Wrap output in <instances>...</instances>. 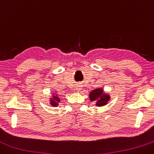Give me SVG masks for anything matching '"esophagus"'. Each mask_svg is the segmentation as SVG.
<instances>
[{
	"label": "esophagus",
	"mask_w": 154,
	"mask_h": 154,
	"mask_svg": "<svg viewBox=\"0 0 154 154\" xmlns=\"http://www.w3.org/2000/svg\"><path fill=\"white\" fill-rule=\"evenodd\" d=\"M81 90H82V88H81V86H77L76 88H75V91H78V92H79V91H80Z\"/></svg>",
	"instance_id": "34e87169"
}]
</instances>
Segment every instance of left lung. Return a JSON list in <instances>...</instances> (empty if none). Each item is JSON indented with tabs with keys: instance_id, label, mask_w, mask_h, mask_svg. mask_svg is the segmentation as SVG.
<instances>
[{
	"instance_id": "obj_1",
	"label": "left lung",
	"mask_w": 154,
	"mask_h": 154,
	"mask_svg": "<svg viewBox=\"0 0 154 154\" xmlns=\"http://www.w3.org/2000/svg\"><path fill=\"white\" fill-rule=\"evenodd\" d=\"M89 97L91 102H96V106L98 107H101L107 104L111 98L109 94H105L102 88H97L91 91Z\"/></svg>"
}]
</instances>
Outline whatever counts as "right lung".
<instances>
[{
	"label": "right lung",
	"mask_w": 154,
	"mask_h": 154,
	"mask_svg": "<svg viewBox=\"0 0 154 154\" xmlns=\"http://www.w3.org/2000/svg\"><path fill=\"white\" fill-rule=\"evenodd\" d=\"M60 103V98H59L58 94H53L52 97L50 99V104L52 106H57L58 103Z\"/></svg>",
	"instance_id": "obj_1"
}]
</instances>
